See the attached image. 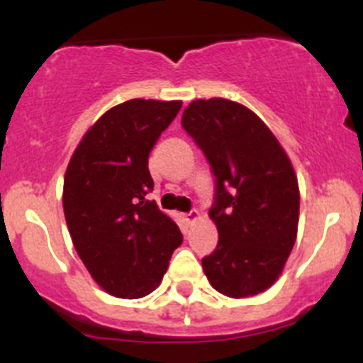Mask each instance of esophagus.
Listing matches in <instances>:
<instances>
[{
  "label": "esophagus",
  "mask_w": 363,
  "mask_h": 363,
  "mask_svg": "<svg viewBox=\"0 0 363 363\" xmlns=\"http://www.w3.org/2000/svg\"><path fill=\"white\" fill-rule=\"evenodd\" d=\"M196 219H200V214L196 211L188 212V214H182V221H184L186 225H191V223H195Z\"/></svg>",
  "instance_id": "obj_1"
}]
</instances>
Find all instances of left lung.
Returning a JSON list of instances; mask_svg holds the SVG:
<instances>
[{"mask_svg": "<svg viewBox=\"0 0 363 363\" xmlns=\"http://www.w3.org/2000/svg\"><path fill=\"white\" fill-rule=\"evenodd\" d=\"M182 128L216 177L208 218L219 240L202 259L208 283L232 298L269 290L283 272L298 228L294 164L269 126L237 101H191Z\"/></svg>", "mask_w": 363, "mask_h": 363, "instance_id": "1", "label": "left lung"}]
</instances>
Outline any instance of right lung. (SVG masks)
I'll return each mask as SVG.
<instances>
[{
	"label": "right lung",
	"instance_id": "add662e5",
	"mask_svg": "<svg viewBox=\"0 0 363 363\" xmlns=\"http://www.w3.org/2000/svg\"><path fill=\"white\" fill-rule=\"evenodd\" d=\"M182 101L128 100L87 130L69 160L63 208L77 255L107 294L140 298L160 286L179 226L147 200L149 152Z\"/></svg>",
	"mask_w": 363,
	"mask_h": 363
}]
</instances>
